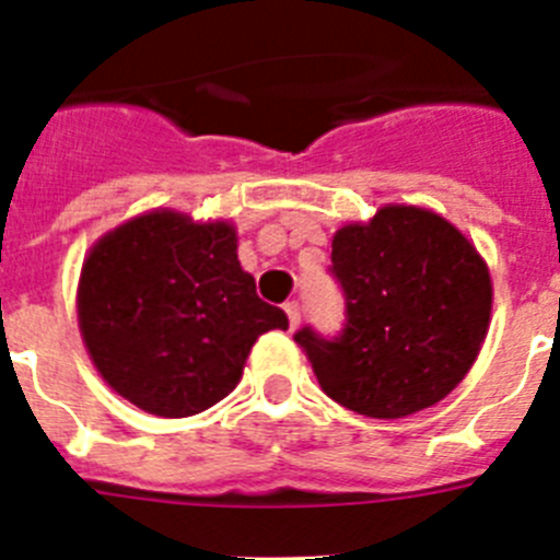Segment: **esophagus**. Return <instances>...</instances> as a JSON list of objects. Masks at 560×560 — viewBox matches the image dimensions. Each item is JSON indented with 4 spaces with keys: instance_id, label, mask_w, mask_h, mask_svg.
Listing matches in <instances>:
<instances>
[{
    "instance_id": "obj_1",
    "label": "esophagus",
    "mask_w": 560,
    "mask_h": 560,
    "mask_svg": "<svg viewBox=\"0 0 560 560\" xmlns=\"http://www.w3.org/2000/svg\"><path fill=\"white\" fill-rule=\"evenodd\" d=\"M285 316H289V328L294 330L300 325V303H294V300L285 303Z\"/></svg>"
}]
</instances>
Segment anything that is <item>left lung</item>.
<instances>
[{"instance_id":"1","label":"left lung","mask_w":560,"mask_h":560,"mask_svg":"<svg viewBox=\"0 0 560 560\" xmlns=\"http://www.w3.org/2000/svg\"><path fill=\"white\" fill-rule=\"evenodd\" d=\"M330 260L348 323L336 339L294 334L325 395L381 420L446 398L491 325V271L477 246L438 212L387 205L336 230Z\"/></svg>"}]
</instances>
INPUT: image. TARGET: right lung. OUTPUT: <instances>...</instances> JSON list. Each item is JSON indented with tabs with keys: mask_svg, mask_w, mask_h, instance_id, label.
<instances>
[{
	"mask_svg": "<svg viewBox=\"0 0 560 560\" xmlns=\"http://www.w3.org/2000/svg\"><path fill=\"white\" fill-rule=\"evenodd\" d=\"M78 325L114 393L142 412L187 418L226 398L257 336L285 330L289 316L257 296L230 221L151 210L89 249Z\"/></svg>",
	"mask_w": 560,
	"mask_h": 560,
	"instance_id": "right-lung-1",
	"label": "right lung"
}]
</instances>
